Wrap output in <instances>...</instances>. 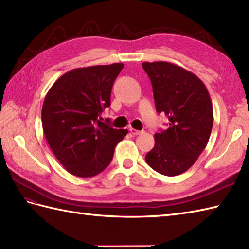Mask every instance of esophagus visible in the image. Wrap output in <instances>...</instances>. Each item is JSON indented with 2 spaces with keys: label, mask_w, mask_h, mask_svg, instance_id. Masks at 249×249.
<instances>
[{
  "label": "esophagus",
  "mask_w": 249,
  "mask_h": 249,
  "mask_svg": "<svg viewBox=\"0 0 249 249\" xmlns=\"http://www.w3.org/2000/svg\"><path fill=\"white\" fill-rule=\"evenodd\" d=\"M129 131H130V134L133 135V136H138V135H140V134L142 133L141 130H137V129H135V128H130Z\"/></svg>",
  "instance_id": "34e87169"
}]
</instances>
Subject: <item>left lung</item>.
<instances>
[{
    "instance_id": "8db88e82",
    "label": "left lung",
    "mask_w": 249,
    "mask_h": 249,
    "mask_svg": "<svg viewBox=\"0 0 249 249\" xmlns=\"http://www.w3.org/2000/svg\"><path fill=\"white\" fill-rule=\"evenodd\" d=\"M158 113L168 128L154 135L155 145L145 155L152 169L167 177L192 167L205 149L213 127V107L204 83L184 68L168 62H144Z\"/></svg>"
}]
</instances>
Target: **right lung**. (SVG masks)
I'll use <instances>...</instances> for the list:
<instances>
[{"label": "right lung", "mask_w": 249, "mask_h": 249, "mask_svg": "<svg viewBox=\"0 0 249 249\" xmlns=\"http://www.w3.org/2000/svg\"><path fill=\"white\" fill-rule=\"evenodd\" d=\"M123 67L114 63L76 68L57 79L46 95L41 109L45 137L56 160L73 176L92 178L104 171L115 145L128 133L102 118Z\"/></svg>", "instance_id": "add662e5"}]
</instances>
